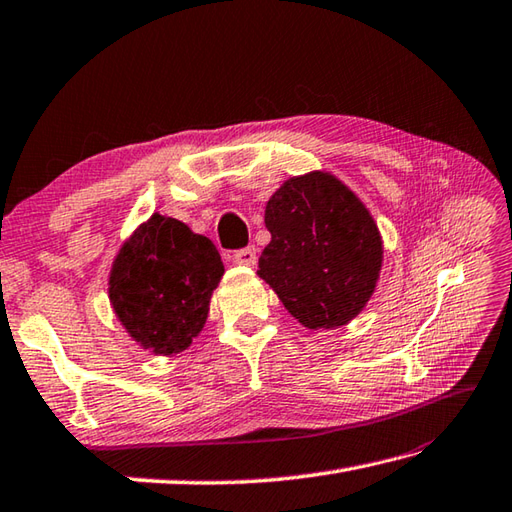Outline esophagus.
Returning a JSON list of instances; mask_svg holds the SVG:
<instances>
[{"label":"esophagus","instance_id":"esophagus-1","mask_svg":"<svg viewBox=\"0 0 512 512\" xmlns=\"http://www.w3.org/2000/svg\"><path fill=\"white\" fill-rule=\"evenodd\" d=\"M234 263L243 265V267H254L256 265V249L254 247L238 249V252L234 254Z\"/></svg>","mask_w":512,"mask_h":512}]
</instances>
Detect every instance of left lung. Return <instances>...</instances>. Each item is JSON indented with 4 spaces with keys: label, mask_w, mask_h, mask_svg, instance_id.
I'll use <instances>...</instances> for the list:
<instances>
[{
    "label": "left lung",
    "mask_w": 512,
    "mask_h": 512,
    "mask_svg": "<svg viewBox=\"0 0 512 512\" xmlns=\"http://www.w3.org/2000/svg\"><path fill=\"white\" fill-rule=\"evenodd\" d=\"M271 241L258 276L307 329L356 318L382 269V236L360 198L329 172L291 176L265 207Z\"/></svg>",
    "instance_id": "1"
}]
</instances>
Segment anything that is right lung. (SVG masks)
<instances>
[{"label":"right lung","mask_w":512,"mask_h":512,"mask_svg":"<svg viewBox=\"0 0 512 512\" xmlns=\"http://www.w3.org/2000/svg\"><path fill=\"white\" fill-rule=\"evenodd\" d=\"M225 267L207 236L152 214L114 258L108 296L130 338L156 356L181 353L203 331Z\"/></svg>","instance_id":"right-lung-1"}]
</instances>
